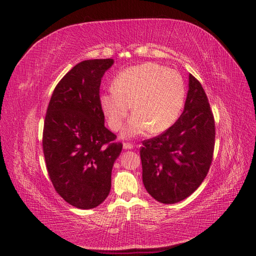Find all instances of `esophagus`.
<instances>
[{"instance_id": "34e87169", "label": "esophagus", "mask_w": 256, "mask_h": 256, "mask_svg": "<svg viewBox=\"0 0 256 256\" xmlns=\"http://www.w3.org/2000/svg\"><path fill=\"white\" fill-rule=\"evenodd\" d=\"M124 150H132V148H134V146L132 144V143H124Z\"/></svg>"}]
</instances>
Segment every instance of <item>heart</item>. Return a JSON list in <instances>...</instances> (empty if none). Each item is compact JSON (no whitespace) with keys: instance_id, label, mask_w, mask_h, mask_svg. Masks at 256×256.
<instances>
[{"instance_id":"heart-1","label":"heart","mask_w":256,"mask_h":256,"mask_svg":"<svg viewBox=\"0 0 256 256\" xmlns=\"http://www.w3.org/2000/svg\"><path fill=\"white\" fill-rule=\"evenodd\" d=\"M186 88L180 74L156 63L126 68L117 74L113 88L100 103L112 129L120 130L132 110L136 113L124 128L122 138H132L151 129L163 132L176 122L184 104Z\"/></svg>"}]
</instances>
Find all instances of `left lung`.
Instances as JSON below:
<instances>
[{"mask_svg":"<svg viewBox=\"0 0 256 256\" xmlns=\"http://www.w3.org/2000/svg\"><path fill=\"white\" fill-rule=\"evenodd\" d=\"M142 144L143 184L156 201L180 202L203 182L213 160L215 122L203 86L191 74L182 114L164 134Z\"/></svg>","mask_w":256,"mask_h":256,"instance_id":"1","label":"left lung"}]
</instances>
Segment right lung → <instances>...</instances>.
Instances as JSON below:
<instances>
[{
  "label": "right lung",
  "instance_id": "right-lung-1",
  "mask_svg": "<svg viewBox=\"0 0 256 256\" xmlns=\"http://www.w3.org/2000/svg\"><path fill=\"white\" fill-rule=\"evenodd\" d=\"M112 58L77 64L55 86L43 129V153L56 192L72 206L89 210L108 198L122 143L104 126L100 103L103 74Z\"/></svg>",
  "mask_w": 256,
  "mask_h": 256
}]
</instances>
